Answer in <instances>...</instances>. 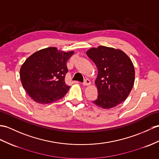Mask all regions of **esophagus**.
Here are the masks:
<instances>
[{
  "mask_svg": "<svg viewBox=\"0 0 159 159\" xmlns=\"http://www.w3.org/2000/svg\"><path fill=\"white\" fill-rule=\"evenodd\" d=\"M82 84L84 85V86H90V85L91 84V82H90V81L88 79H86V80H84V82L82 83Z\"/></svg>",
  "mask_w": 159,
  "mask_h": 159,
  "instance_id": "esophagus-1",
  "label": "esophagus"
}]
</instances>
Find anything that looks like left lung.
<instances>
[{"label":"left lung","instance_id":"left-lung-1","mask_svg":"<svg viewBox=\"0 0 159 159\" xmlns=\"http://www.w3.org/2000/svg\"><path fill=\"white\" fill-rule=\"evenodd\" d=\"M86 55L95 63L98 97L93 103L111 109L125 100L134 86L135 70L131 59L121 50L100 46L88 50Z\"/></svg>","mask_w":159,"mask_h":159}]
</instances>
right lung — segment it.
Masks as SVG:
<instances>
[{"instance_id":"right-lung-1","label":"right lung","mask_w":159,"mask_h":159,"mask_svg":"<svg viewBox=\"0 0 159 159\" xmlns=\"http://www.w3.org/2000/svg\"><path fill=\"white\" fill-rule=\"evenodd\" d=\"M73 51H59L49 47L37 51L25 60L20 69L22 86L35 102L51 103L62 98L70 86L65 82L67 61Z\"/></svg>"}]
</instances>
